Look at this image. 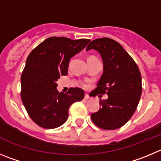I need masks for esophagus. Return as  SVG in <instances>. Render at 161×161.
Returning a JSON list of instances; mask_svg holds the SVG:
<instances>
[{
	"label": "esophagus",
	"mask_w": 161,
	"mask_h": 161,
	"mask_svg": "<svg viewBox=\"0 0 161 161\" xmlns=\"http://www.w3.org/2000/svg\"><path fill=\"white\" fill-rule=\"evenodd\" d=\"M84 99H86V100H89V99H91V97H90V96L88 95V94H86L85 96H84Z\"/></svg>",
	"instance_id": "esophagus-1"
}]
</instances>
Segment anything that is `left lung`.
I'll return each mask as SVG.
<instances>
[{
	"label": "left lung",
	"mask_w": 161,
	"mask_h": 161,
	"mask_svg": "<svg viewBox=\"0 0 161 161\" xmlns=\"http://www.w3.org/2000/svg\"><path fill=\"white\" fill-rule=\"evenodd\" d=\"M97 51L103 62V73L92 91L93 97L108 95L100 100L101 108L91 114L93 122L103 130H116L131 118L142 92V75L134 60L119 43L112 39L92 40L86 51Z\"/></svg>",
	"instance_id": "obj_1"
}]
</instances>
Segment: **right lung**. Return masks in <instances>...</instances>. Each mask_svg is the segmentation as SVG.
Here are the masks:
<instances>
[{
  "label": "right lung",
  "instance_id": "obj_1",
  "mask_svg": "<svg viewBox=\"0 0 161 161\" xmlns=\"http://www.w3.org/2000/svg\"><path fill=\"white\" fill-rule=\"evenodd\" d=\"M91 41L66 37H50L33 49L27 58L21 75V99L28 115L36 124L45 129L62 125L68 118L69 107L82 101L83 90L70 88L58 92L56 82L67 75L70 58Z\"/></svg>",
  "mask_w": 161,
  "mask_h": 161
}]
</instances>
